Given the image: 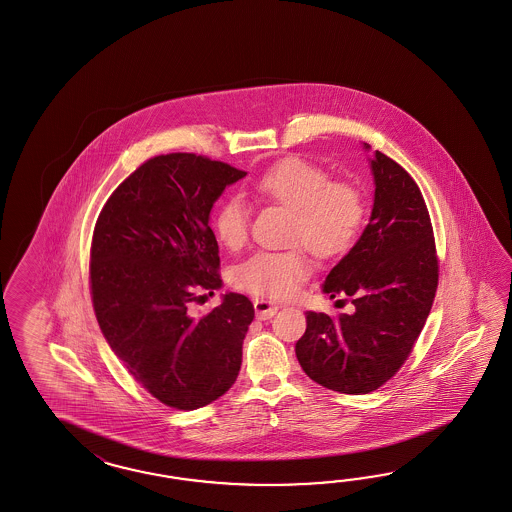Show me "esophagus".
Returning a JSON list of instances; mask_svg holds the SVG:
<instances>
[{
	"label": "esophagus",
	"mask_w": 512,
	"mask_h": 512,
	"mask_svg": "<svg viewBox=\"0 0 512 512\" xmlns=\"http://www.w3.org/2000/svg\"><path fill=\"white\" fill-rule=\"evenodd\" d=\"M254 310L258 320H269L278 312V305L267 301V299H254Z\"/></svg>",
	"instance_id": "34e87169"
}]
</instances>
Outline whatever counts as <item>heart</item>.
<instances>
[{"label": "heart", "instance_id": "obj_1", "mask_svg": "<svg viewBox=\"0 0 512 512\" xmlns=\"http://www.w3.org/2000/svg\"><path fill=\"white\" fill-rule=\"evenodd\" d=\"M256 189L278 204L290 207L293 243H305L318 256H336L350 249L365 220V200L357 187L344 181H331L329 174L305 159H286L269 168ZM249 205L243 198L230 196L215 215V234L222 245L237 249L249 235ZM312 273L307 252L258 250L234 269L239 290L288 299Z\"/></svg>", "mask_w": 512, "mask_h": 512}]
</instances>
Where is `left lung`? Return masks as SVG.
<instances>
[{
	"label": "left lung",
	"mask_w": 512,
	"mask_h": 512,
	"mask_svg": "<svg viewBox=\"0 0 512 512\" xmlns=\"http://www.w3.org/2000/svg\"><path fill=\"white\" fill-rule=\"evenodd\" d=\"M366 153L368 144H363ZM374 204L357 243L325 277L331 299L355 310L331 318L307 312L295 355L310 380L346 395L376 391L404 365L438 288V258L423 194L393 159L368 155Z\"/></svg>",
	"instance_id": "obj_1"
}]
</instances>
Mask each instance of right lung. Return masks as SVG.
Returning <instances> with one entry per match:
<instances>
[{
    "label": "right lung",
    "instance_id": "add662e5",
    "mask_svg": "<svg viewBox=\"0 0 512 512\" xmlns=\"http://www.w3.org/2000/svg\"><path fill=\"white\" fill-rule=\"evenodd\" d=\"M247 172L192 153L144 162L108 198L91 243V295L106 342L151 395L202 408L239 374L254 320L228 292L204 316L192 303L222 288L211 209Z\"/></svg>",
    "mask_w": 512,
    "mask_h": 512
}]
</instances>
